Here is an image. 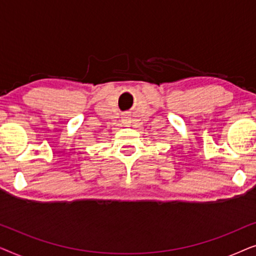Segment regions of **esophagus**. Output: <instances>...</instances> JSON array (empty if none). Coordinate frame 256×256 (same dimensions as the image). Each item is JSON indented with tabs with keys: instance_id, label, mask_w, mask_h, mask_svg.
I'll return each instance as SVG.
<instances>
[{
	"instance_id": "obj_1",
	"label": "esophagus",
	"mask_w": 256,
	"mask_h": 256,
	"mask_svg": "<svg viewBox=\"0 0 256 256\" xmlns=\"http://www.w3.org/2000/svg\"><path fill=\"white\" fill-rule=\"evenodd\" d=\"M122 122H124V124H129L132 122V118H130V116H129V115H124V116L122 118Z\"/></svg>"
}]
</instances>
